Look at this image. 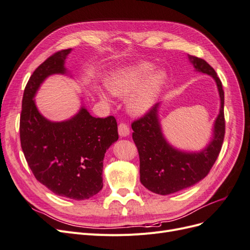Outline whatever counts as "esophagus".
I'll return each mask as SVG.
<instances>
[{
  "label": "esophagus",
  "instance_id": "obj_1",
  "mask_svg": "<svg viewBox=\"0 0 250 250\" xmlns=\"http://www.w3.org/2000/svg\"><path fill=\"white\" fill-rule=\"evenodd\" d=\"M118 129H119L120 137H128V135H129V133H130L129 127H128L127 124H125V123H120Z\"/></svg>",
  "mask_w": 250,
  "mask_h": 250
}]
</instances>
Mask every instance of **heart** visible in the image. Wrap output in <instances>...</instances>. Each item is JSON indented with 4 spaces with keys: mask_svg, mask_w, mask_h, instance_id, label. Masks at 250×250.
<instances>
[{
    "mask_svg": "<svg viewBox=\"0 0 250 250\" xmlns=\"http://www.w3.org/2000/svg\"><path fill=\"white\" fill-rule=\"evenodd\" d=\"M152 63L142 62L113 72L106 80V87L113 96L125 98L128 111L134 116H144L152 109L166 80L164 70H155ZM104 101L109 97L101 93Z\"/></svg>",
    "mask_w": 250,
    "mask_h": 250,
    "instance_id": "heart-1",
    "label": "heart"
}]
</instances>
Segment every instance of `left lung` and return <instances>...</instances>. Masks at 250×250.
<instances>
[{"instance_id": "left-lung-1", "label": "left lung", "mask_w": 250, "mask_h": 250, "mask_svg": "<svg viewBox=\"0 0 250 250\" xmlns=\"http://www.w3.org/2000/svg\"><path fill=\"white\" fill-rule=\"evenodd\" d=\"M195 70L208 74L216 82L220 110L217 116L213 138L207 147L195 152L176 149L165 139L158 118L161 102L131 124L132 139L140 155V178L149 191L169 195L196 185L206 177L220 153L225 133L224 92L217 73L206 60L188 55Z\"/></svg>"}]
</instances>
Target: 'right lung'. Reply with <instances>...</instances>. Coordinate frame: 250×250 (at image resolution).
Returning a JSON list of instances; mask_svg holds the SVG:
<instances>
[{
    "label": "right lung",
    "mask_w": 250,
    "mask_h": 250,
    "mask_svg": "<svg viewBox=\"0 0 250 250\" xmlns=\"http://www.w3.org/2000/svg\"><path fill=\"white\" fill-rule=\"evenodd\" d=\"M71 51L53 54L30 77L22 96L20 137L28 166L41 184L58 196L84 200L103 187L104 155L119 139L116 119L95 118L81 106L71 119L52 122L34 100L46 78L67 73L64 62Z\"/></svg>",
    "instance_id": "obj_1"
}]
</instances>
